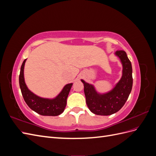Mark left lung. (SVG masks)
Instances as JSON below:
<instances>
[{"instance_id":"obj_1","label":"left lung","mask_w":156,"mask_h":156,"mask_svg":"<svg viewBox=\"0 0 156 156\" xmlns=\"http://www.w3.org/2000/svg\"><path fill=\"white\" fill-rule=\"evenodd\" d=\"M115 55L122 64V75L115 87L104 94L98 93L91 84L81 79L88 108L94 114L108 116L119 111L124 106L131 93L133 86L132 66L124 51H117Z\"/></svg>"}]
</instances>
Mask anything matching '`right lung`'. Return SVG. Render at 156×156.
I'll list each match as a JSON object with an SVG mask.
<instances>
[{
	"label": "right lung",
	"mask_w": 156,
	"mask_h": 156,
	"mask_svg": "<svg viewBox=\"0 0 156 156\" xmlns=\"http://www.w3.org/2000/svg\"><path fill=\"white\" fill-rule=\"evenodd\" d=\"M27 59L21 65L19 77L21 91L24 100L32 110L43 116H58L62 113L66 106L67 98L73 83L66 84L57 96L53 99L37 96L28 88L25 82L24 67Z\"/></svg>",
	"instance_id": "1"
}]
</instances>
